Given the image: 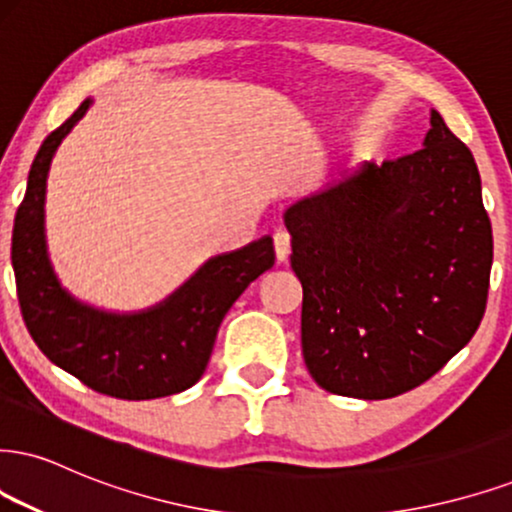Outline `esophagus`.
<instances>
[{"label": "esophagus", "mask_w": 512, "mask_h": 512, "mask_svg": "<svg viewBox=\"0 0 512 512\" xmlns=\"http://www.w3.org/2000/svg\"><path fill=\"white\" fill-rule=\"evenodd\" d=\"M273 244H275L277 261H287L289 251H292V237H289V232L287 230H275Z\"/></svg>", "instance_id": "esophagus-1"}]
</instances>
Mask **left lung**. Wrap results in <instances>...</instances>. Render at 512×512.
Instances as JSON below:
<instances>
[{
    "label": "left lung",
    "mask_w": 512,
    "mask_h": 512,
    "mask_svg": "<svg viewBox=\"0 0 512 512\" xmlns=\"http://www.w3.org/2000/svg\"><path fill=\"white\" fill-rule=\"evenodd\" d=\"M304 287L301 349L318 387L391 399L475 337L494 261L470 149L432 111L425 147L363 161L287 208Z\"/></svg>",
    "instance_id": "1"
}]
</instances>
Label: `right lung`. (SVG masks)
I'll return each instance as SVG.
<instances>
[{"label": "right lung", "instance_id": "obj_1", "mask_svg": "<svg viewBox=\"0 0 512 512\" xmlns=\"http://www.w3.org/2000/svg\"><path fill=\"white\" fill-rule=\"evenodd\" d=\"M87 106L90 99L42 142L16 211L11 263L25 327L49 361L99 394L125 401L180 394L204 375L225 313L258 275L275 266L273 239L213 258L147 313H102L71 299L44 246V187L56 147Z\"/></svg>", "mask_w": 512, "mask_h": 512}]
</instances>
